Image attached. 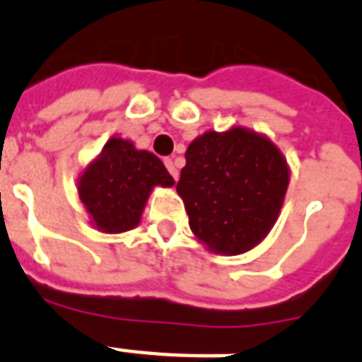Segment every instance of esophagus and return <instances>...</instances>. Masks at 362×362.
I'll use <instances>...</instances> for the list:
<instances>
[{"instance_id": "esophagus-1", "label": "esophagus", "mask_w": 362, "mask_h": 362, "mask_svg": "<svg viewBox=\"0 0 362 362\" xmlns=\"http://www.w3.org/2000/svg\"><path fill=\"white\" fill-rule=\"evenodd\" d=\"M165 167H167V170H169V173H170V176H173L175 180H178V169H176L175 161L167 158V159H165Z\"/></svg>"}]
</instances>
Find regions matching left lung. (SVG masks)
<instances>
[{"label": "left lung", "instance_id": "left-lung-1", "mask_svg": "<svg viewBox=\"0 0 362 362\" xmlns=\"http://www.w3.org/2000/svg\"><path fill=\"white\" fill-rule=\"evenodd\" d=\"M289 186V165L267 135L233 125L187 146L176 192L201 244L221 255L250 252L274 227Z\"/></svg>", "mask_w": 362, "mask_h": 362}]
</instances>
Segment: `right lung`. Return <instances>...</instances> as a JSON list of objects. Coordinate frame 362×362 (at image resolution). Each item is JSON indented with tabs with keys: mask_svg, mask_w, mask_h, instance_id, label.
<instances>
[{
	"mask_svg": "<svg viewBox=\"0 0 362 362\" xmlns=\"http://www.w3.org/2000/svg\"><path fill=\"white\" fill-rule=\"evenodd\" d=\"M156 186H175L161 159L136 150L131 141L112 136L76 182L78 199L90 223L101 233H125L141 223L146 201Z\"/></svg>",
	"mask_w": 362,
	"mask_h": 362,
	"instance_id": "obj_1",
	"label": "right lung"
}]
</instances>
